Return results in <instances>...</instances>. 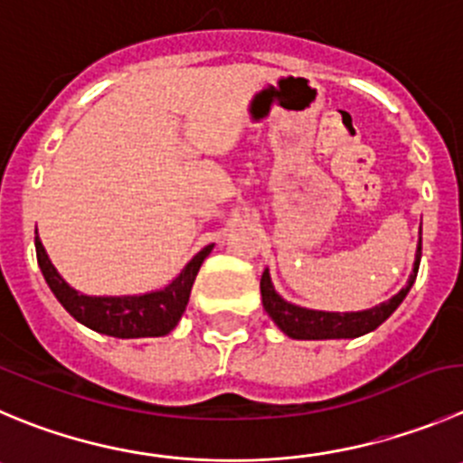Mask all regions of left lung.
Masks as SVG:
<instances>
[{
	"mask_svg": "<svg viewBox=\"0 0 463 463\" xmlns=\"http://www.w3.org/2000/svg\"><path fill=\"white\" fill-rule=\"evenodd\" d=\"M422 253V240L418 241L416 251V267L409 279L407 288H402L392 299L383 301V304L374 306L370 310H361V313H322V310H308L292 306L288 301L280 299L276 295L274 285H271L269 274H262L260 279V292H262V306L269 313V317L279 324V329L285 335L297 340H326V338H358V335L374 331L382 322H386L392 315V310L402 304V299L411 290L413 280L418 276V265H420Z\"/></svg>",
	"mask_w": 463,
	"mask_h": 463,
	"instance_id": "obj_1",
	"label": "left lung"
}]
</instances>
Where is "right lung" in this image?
<instances>
[{
    "mask_svg": "<svg viewBox=\"0 0 463 463\" xmlns=\"http://www.w3.org/2000/svg\"><path fill=\"white\" fill-rule=\"evenodd\" d=\"M210 251L212 244L196 253L192 262L180 271L178 279L162 292H150L141 297H86L72 290L59 276L36 235L38 265L56 299L61 301L63 308L77 322L114 338H146V335H166L168 331H173L187 308L192 285Z\"/></svg>",
    "mask_w": 463,
    "mask_h": 463,
    "instance_id": "add662e5",
    "label": "right lung"
}]
</instances>
